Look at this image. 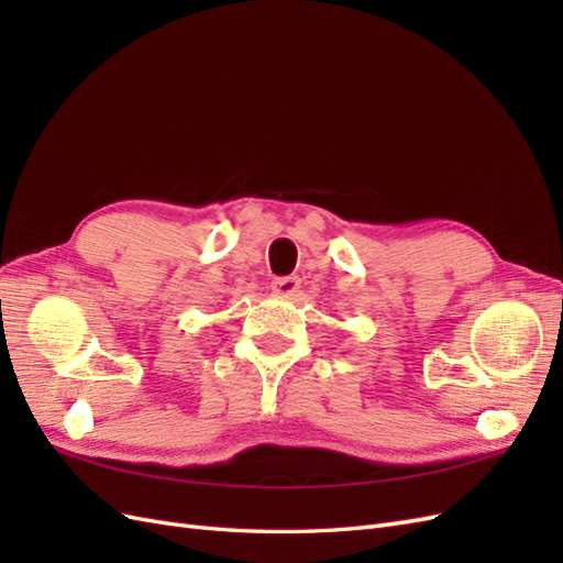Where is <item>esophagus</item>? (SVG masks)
<instances>
[{"label":"esophagus","mask_w":563,"mask_h":563,"mask_svg":"<svg viewBox=\"0 0 563 563\" xmlns=\"http://www.w3.org/2000/svg\"><path fill=\"white\" fill-rule=\"evenodd\" d=\"M300 288V279L298 277H282L272 282V294L282 296V298H291L298 294Z\"/></svg>","instance_id":"1"}]
</instances>
